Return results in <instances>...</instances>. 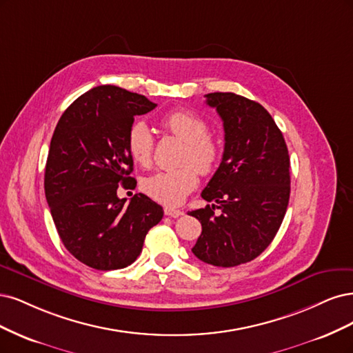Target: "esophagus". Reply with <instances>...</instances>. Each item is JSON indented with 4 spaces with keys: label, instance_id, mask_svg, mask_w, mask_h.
<instances>
[{
    "label": "esophagus",
    "instance_id": "esophagus-1",
    "mask_svg": "<svg viewBox=\"0 0 353 353\" xmlns=\"http://www.w3.org/2000/svg\"><path fill=\"white\" fill-rule=\"evenodd\" d=\"M164 214L168 215V217L177 219V217H180V215H183L185 212L181 211V210H176V208H165V210H164Z\"/></svg>",
    "mask_w": 353,
    "mask_h": 353
}]
</instances>
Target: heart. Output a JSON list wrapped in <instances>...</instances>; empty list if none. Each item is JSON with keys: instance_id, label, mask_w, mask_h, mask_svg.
Returning <instances> with one entry per match:
<instances>
[{"instance_id": "b5f03b06", "label": "heart", "mask_w": 353, "mask_h": 353, "mask_svg": "<svg viewBox=\"0 0 353 353\" xmlns=\"http://www.w3.org/2000/svg\"><path fill=\"white\" fill-rule=\"evenodd\" d=\"M163 126L186 142L183 163L174 170H161L142 180V190L154 201L167 207L180 205L198 185V172L203 176L217 168L221 151L210 133L205 120L190 111H173L161 120ZM154 134L145 121H134L126 138V148L134 163L148 167L152 161ZM192 162V165H188Z\"/></svg>"}]
</instances>
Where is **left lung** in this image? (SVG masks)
<instances>
[{
  "label": "left lung",
  "instance_id": "left-lung-1",
  "mask_svg": "<svg viewBox=\"0 0 353 353\" xmlns=\"http://www.w3.org/2000/svg\"><path fill=\"white\" fill-rule=\"evenodd\" d=\"M205 97L223 120L224 152L201 193L212 205L189 214L202 224L192 252L215 267H236L263 254L280 229L290 196L289 151L258 102L232 92Z\"/></svg>",
  "mask_w": 353,
  "mask_h": 353
}]
</instances>
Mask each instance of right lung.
I'll use <instances>...</instances> for the list:
<instances>
[{"mask_svg":"<svg viewBox=\"0 0 353 353\" xmlns=\"http://www.w3.org/2000/svg\"><path fill=\"white\" fill-rule=\"evenodd\" d=\"M146 97L101 85L79 97L54 130L45 196L65 249L90 268L130 265L142 252L146 233L161 221L163 207L143 193L129 203L119 183L134 188L126 138L134 116L154 110Z\"/></svg>","mask_w":353,"mask_h":353,"instance_id":"obj_1","label":"right lung"}]
</instances>
